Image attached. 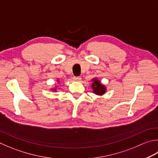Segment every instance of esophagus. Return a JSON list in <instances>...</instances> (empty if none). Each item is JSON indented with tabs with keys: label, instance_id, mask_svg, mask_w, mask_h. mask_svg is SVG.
<instances>
[{
	"label": "esophagus",
	"instance_id": "1",
	"mask_svg": "<svg viewBox=\"0 0 158 158\" xmlns=\"http://www.w3.org/2000/svg\"><path fill=\"white\" fill-rule=\"evenodd\" d=\"M73 79L75 80V81H78V82H79V81H81V77H73Z\"/></svg>",
	"mask_w": 158,
	"mask_h": 158
}]
</instances>
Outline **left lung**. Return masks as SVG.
<instances>
[{
    "label": "left lung",
    "instance_id": "1",
    "mask_svg": "<svg viewBox=\"0 0 158 158\" xmlns=\"http://www.w3.org/2000/svg\"><path fill=\"white\" fill-rule=\"evenodd\" d=\"M91 81H92L91 87L95 94L102 96L106 93L107 88L103 84H102L99 80H98L97 78H93Z\"/></svg>",
    "mask_w": 158,
    "mask_h": 158
}]
</instances>
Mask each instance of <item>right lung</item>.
I'll use <instances>...</instances> for the list:
<instances>
[{"label": "right lung", "instance_id": "obj_1", "mask_svg": "<svg viewBox=\"0 0 158 158\" xmlns=\"http://www.w3.org/2000/svg\"><path fill=\"white\" fill-rule=\"evenodd\" d=\"M52 91H57V89L56 88H54V89H52Z\"/></svg>", "mask_w": 158, "mask_h": 158}]
</instances>
